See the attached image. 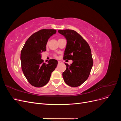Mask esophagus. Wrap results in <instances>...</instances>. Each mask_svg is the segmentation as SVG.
<instances>
[{"mask_svg":"<svg viewBox=\"0 0 121 121\" xmlns=\"http://www.w3.org/2000/svg\"><path fill=\"white\" fill-rule=\"evenodd\" d=\"M58 64H61L63 63V62L61 61H58Z\"/></svg>","mask_w":121,"mask_h":121,"instance_id":"34e87169","label":"esophagus"}]
</instances>
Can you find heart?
Returning <instances> with one entry per match:
<instances>
[{
    "mask_svg": "<svg viewBox=\"0 0 121 121\" xmlns=\"http://www.w3.org/2000/svg\"><path fill=\"white\" fill-rule=\"evenodd\" d=\"M46 45H47V44H46Z\"/></svg>",
    "mask_w": 121,
    "mask_h": 121,
    "instance_id": "b5f03b06",
    "label": "heart"
}]
</instances>
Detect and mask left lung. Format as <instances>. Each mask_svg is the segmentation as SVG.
<instances>
[{
  "instance_id": "1",
  "label": "left lung",
  "mask_w": 121,
  "mask_h": 121,
  "mask_svg": "<svg viewBox=\"0 0 121 121\" xmlns=\"http://www.w3.org/2000/svg\"><path fill=\"white\" fill-rule=\"evenodd\" d=\"M58 32L67 40L64 60H73L70 65L65 63L67 69L63 73L64 80L69 86H79L88 78L93 66L90 46L82 36L74 30H59Z\"/></svg>"
}]
</instances>
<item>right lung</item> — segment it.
I'll list each match as a JSON object with an SVG mask.
<instances>
[{
  "label": "right lung",
  "mask_w": 121,
  "mask_h": 121,
  "mask_svg": "<svg viewBox=\"0 0 121 121\" xmlns=\"http://www.w3.org/2000/svg\"><path fill=\"white\" fill-rule=\"evenodd\" d=\"M56 32L54 29L40 30L28 39L22 49V69L28 81L34 87L45 85L57 66L56 60H50L48 64H45L41 59V53L46 51L48 39Z\"/></svg>",
  "instance_id": "obj_1"
}]
</instances>
